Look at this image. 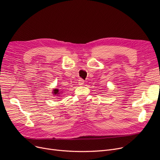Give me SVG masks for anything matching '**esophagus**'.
<instances>
[{"label": "esophagus", "mask_w": 160, "mask_h": 160, "mask_svg": "<svg viewBox=\"0 0 160 160\" xmlns=\"http://www.w3.org/2000/svg\"><path fill=\"white\" fill-rule=\"evenodd\" d=\"M83 83H84V80H83V79H80L79 80H78V85H80V86H82V85H83Z\"/></svg>", "instance_id": "34e87169"}]
</instances>
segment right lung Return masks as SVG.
Masks as SVG:
<instances>
[{
  "label": "right lung",
  "mask_w": 160,
  "mask_h": 160,
  "mask_svg": "<svg viewBox=\"0 0 160 160\" xmlns=\"http://www.w3.org/2000/svg\"><path fill=\"white\" fill-rule=\"evenodd\" d=\"M52 94L54 95H56V96H60L59 95L60 94V91H59V89H54V90L52 91Z\"/></svg>",
  "instance_id": "add662e5"
}]
</instances>
